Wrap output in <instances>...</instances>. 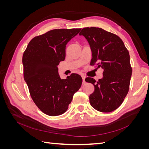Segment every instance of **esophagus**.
<instances>
[{"label":"esophagus","instance_id":"34e87169","mask_svg":"<svg viewBox=\"0 0 149 149\" xmlns=\"http://www.w3.org/2000/svg\"><path fill=\"white\" fill-rule=\"evenodd\" d=\"M82 78H83V83H85V76H82Z\"/></svg>","mask_w":149,"mask_h":149}]
</instances>
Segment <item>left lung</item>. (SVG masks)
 <instances>
[{
    "label": "left lung",
    "instance_id": "1",
    "mask_svg": "<svg viewBox=\"0 0 149 149\" xmlns=\"http://www.w3.org/2000/svg\"><path fill=\"white\" fill-rule=\"evenodd\" d=\"M79 35L84 36L90 46L91 65L97 63V68L104 70L103 77L97 82L92 78L85 79L94 86L89 96L90 104L98 111H113L123 103L129 91L132 75L129 52L118 36L101 28H84Z\"/></svg>",
    "mask_w": 149,
    "mask_h": 149
}]
</instances>
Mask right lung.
<instances>
[{"label":"right lung","mask_w":149,"mask_h":149,"mask_svg":"<svg viewBox=\"0 0 149 149\" xmlns=\"http://www.w3.org/2000/svg\"><path fill=\"white\" fill-rule=\"evenodd\" d=\"M81 29H55L34 37L22 58L24 76L33 101L45 114L59 116L68 109L82 84L73 73L61 79L58 65L64 61L66 45Z\"/></svg>","instance_id":"obj_1"}]
</instances>
